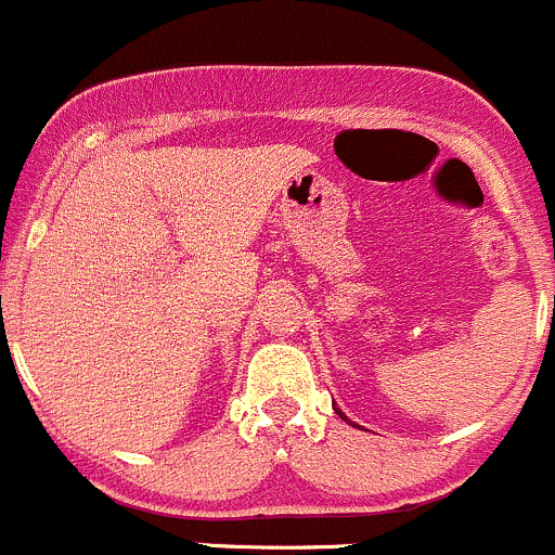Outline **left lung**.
Wrapping results in <instances>:
<instances>
[{
    "label": "left lung",
    "mask_w": 555,
    "mask_h": 555,
    "mask_svg": "<svg viewBox=\"0 0 555 555\" xmlns=\"http://www.w3.org/2000/svg\"><path fill=\"white\" fill-rule=\"evenodd\" d=\"M334 410H337V408H334ZM337 413H339V410H337ZM339 415H343V413H339ZM343 418H345V415H343ZM345 421H348V418H345ZM356 426V424H353Z\"/></svg>",
    "instance_id": "left-lung-1"
}]
</instances>
